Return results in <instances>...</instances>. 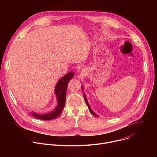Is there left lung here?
Here are the masks:
<instances>
[{"label": "left lung", "instance_id": "left-lung-1", "mask_svg": "<svg viewBox=\"0 0 157 157\" xmlns=\"http://www.w3.org/2000/svg\"><path fill=\"white\" fill-rule=\"evenodd\" d=\"M81 88L82 89H83V87H82V86H81ZM83 92V91H82ZM84 100H85V102H86V104H87V105L88 106V108H89V110L90 111V113L92 114H93L94 116H97L94 112L93 111V110L91 109V108L90 107V105H89V103H88V102H87V99H86V96H85V94H84Z\"/></svg>", "mask_w": 157, "mask_h": 157}]
</instances>
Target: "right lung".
Listing matches in <instances>:
<instances>
[{
  "instance_id": "obj_1",
  "label": "right lung",
  "mask_w": 157,
  "mask_h": 157,
  "mask_svg": "<svg viewBox=\"0 0 157 157\" xmlns=\"http://www.w3.org/2000/svg\"><path fill=\"white\" fill-rule=\"evenodd\" d=\"M74 75L75 74L73 72L67 73L58 81L55 89V93L57 98L58 105L55 110L52 111L51 113L42 115L33 113H32L33 116L41 120L48 121L54 119L60 115L65 104L67 86H68L69 81L73 78Z\"/></svg>"
}]
</instances>
